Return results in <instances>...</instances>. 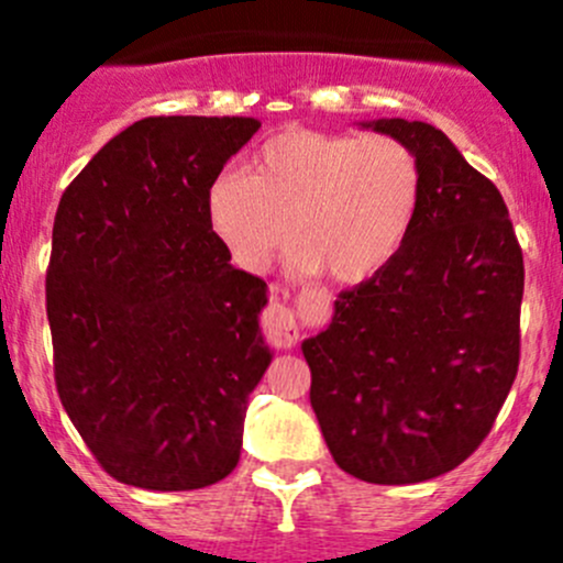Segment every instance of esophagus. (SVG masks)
Instances as JSON below:
<instances>
[{
	"mask_svg": "<svg viewBox=\"0 0 563 563\" xmlns=\"http://www.w3.org/2000/svg\"><path fill=\"white\" fill-rule=\"evenodd\" d=\"M264 332L275 345H294L299 340V316L291 305L275 302L264 313Z\"/></svg>",
	"mask_w": 563,
	"mask_h": 563,
	"instance_id": "1",
	"label": "esophagus"
}]
</instances>
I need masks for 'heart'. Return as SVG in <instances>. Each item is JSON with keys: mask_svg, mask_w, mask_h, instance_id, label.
<instances>
[{"mask_svg": "<svg viewBox=\"0 0 563 563\" xmlns=\"http://www.w3.org/2000/svg\"><path fill=\"white\" fill-rule=\"evenodd\" d=\"M419 201L422 168L402 141L291 128L266 141L245 172L220 176L207 212L242 269H266L291 236L294 269L360 286L406 245Z\"/></svg>", "mask_w": 563, "mask_h": 563, "instance_id": "1", "label": "heart"}]
</instances>
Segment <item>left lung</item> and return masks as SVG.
<instances>
[{
	"label": "left lung",
	"mask_w": 563,
	"mask_h": 563,
	"mask_svg": "<svg viewBox=\"0 0 563 563\" xmlns=\"http://www.w3.org/2000/svg\"><path fill=\"white\" fill-rule=\"evenodd\" d=\"M411 146L422 201L387 269L302 343L323 441L345 474L413 485L485 441L520 362L523 253L501 192L428 122H360Z\"/></svg>",
	"instance_id": "left-lung-1"
}]
</instances>
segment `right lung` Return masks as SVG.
<instances>
[{"label": "right lung", "mask_w": 563, "mask_h": 563, "mask_svg": "<svg viewBox=\"0 0 563 563\" xmlns=\"http://www.w3.org/2000/svg\"><path fill=\"white\" fill-rule=\"evenodd\" d=\"M250 117L130 124L62 192L45 275L56 391L113 479L198 490L240 463L272 362L266 283L231 266L207 201Z\"/></svg>", "instance_id": "right-lung-1"}]
</instances>
